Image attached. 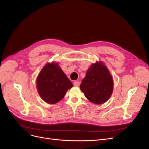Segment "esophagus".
Instances as JSON below:
<instances>
[{
    "label": "esophagus",
    "instance_id": "esophagus-1",
    "mask_svg": "<svg viewBox=\"0 0 149 149\" xmlns=\"http://www.w3.org/2000/svg\"><path fill=\"white\" fill-rule=\"evenodd\" d=\"M79 84H80V83L78 81H74L73 83V85L74 86H79Z\"/></svg>",
    "mask_w": 149,
    "mask_h": 149
}]
</instances>
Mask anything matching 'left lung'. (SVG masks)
I'll list each match as a JSON object with an SVG mask.
<instances>
[{
    "label": "left lung",
    "instance_id": "left-lung-1",
    "mask_svg": "<svg viewBox=\"0 0 149 149\" xmlns=\"http://www.w3.org/2000/svg\"><path fill=\"white\" fill-rule=\"evenodd\" d=\"M80 89L90 102L96 104H101L109 100L113 91V79L102 62H96L90 66Z\"/></svg>",
    "mask_w": 149,
    "mask_h": 149
}]
</instances>
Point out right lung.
<instances>
[{"instance_id":"obj_1","label":"right lung","mask_w":149,"mask_h":149,"mask_svg":"<svg viewBox=\"0 0 149 149\" xmlns=\"http://www.w3.org/2000/svg\"><path fill=\"white\" fill-rule=\"evenodd\" d=\"M73 84L67 78L58 63H47L39 73L37 88L42 100L48 104L61 100Z\"/></svg>"}]
</instances>
